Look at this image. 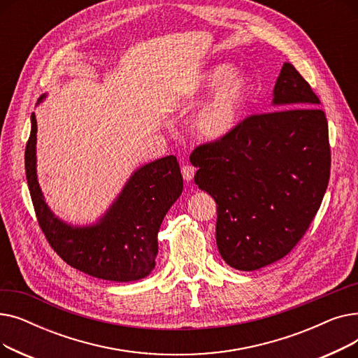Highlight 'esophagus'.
<instances>
[{
  "instance_id": "obj_1",
  "label": "esophagus",
  "mask_w": 358,
  "mask_h": 358,
  "mask_svg": "<svg viewBox=\"0 0 358 358\" xmlns=\"http://www.w3.org/2000/svg\"><path fill=\"white\" fill-rule=\"evenodd\" d=\"M194 173H196V168L193 166V165H182V168H181V174H182V178L185 180V181H192L193 180V177H194Z\"/></svg>"
}]
</instances>
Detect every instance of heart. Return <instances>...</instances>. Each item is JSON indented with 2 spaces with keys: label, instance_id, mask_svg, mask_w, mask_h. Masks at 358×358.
Wrapping results in <instances>:
<instances>
[{
  "label": "heart",
  "instance_id": "obj_1",
  "mask_svg": "<svg viewBox=\"0 0 358 358\" xmlns=\"http://www.w3.org/2000/svg\"><path fill=\"white\" fill-rule=\"evenodd\" d=\"M232 71L229 64H217L204 71L199 80L196 88L203 96L218 88L192 119V127L201 139L219 141L227 138L243 117L252 84L245 73Z\"/></svg>",
  "mask_w": 358,
  "mask_h": 358
}]
</instances>
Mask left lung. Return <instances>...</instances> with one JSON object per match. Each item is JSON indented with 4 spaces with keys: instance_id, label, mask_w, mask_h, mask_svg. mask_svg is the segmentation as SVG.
<instances>
[{
    "instance_id": "8db88e82",
    "label": "left lung",
    "mask_w": 358,
    "mask_h": 358,
    "mask_svg": "<svg viewBox=\"0 0 358 358\" xmlns=\"http://www.w3.org/2000/svg\"><path fill=\"white\" fill-rule=\"evenodd\" d=\"M319 104L286 62L273 111L248 116L227 138L192 152L196 184L217 204L216 243L228 266L254 271L273 264L308 231L331 173L328 122Z\"/></svg>"
}]
</instances>
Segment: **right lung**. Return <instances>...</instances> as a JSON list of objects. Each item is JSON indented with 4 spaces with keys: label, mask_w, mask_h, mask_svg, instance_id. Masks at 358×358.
<instances>
[{
    "label": "right lung",
    "mask_w": 358,
    "mask_h": 358,
    "mask_svg": "<svg viewBox=\"0 0 358 358\" xmlns=\"http://www.w3.org/2000/svg\"><path fill=\"white\" fill-rule=\"evenodd\" d=\"M36 134L31 113L26 178L37 222L53 251L71 267L97 278L135 281L146 277L155 267L164 216L182 192L177 158L169 155L141 166L96 224L71 227L50 212L37 182Z\"/></svg>",
    "instance_id": "1"
}]
</instances>
